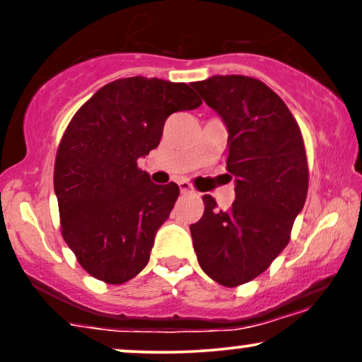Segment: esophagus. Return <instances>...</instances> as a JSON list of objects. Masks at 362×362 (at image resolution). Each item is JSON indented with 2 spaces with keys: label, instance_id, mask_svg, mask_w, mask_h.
Masks as SVG:
<instances>
[{
  "label": "esophagus",
  "instance_id": "1",
  "mask_svg": "<svg viewBox=\"0 0 362 362\" xmlns=\"http://www.w3.org/2000/svg\"><path fill=\"white\" fill-rule=\"evenodd\" d=\"M178 187H180V192H182V194H190V192H194L192 185H190L187 180L178 182Z\"/></svg>",
  "mask_w": 362,
  "mask_h": 362
}]
</instances>
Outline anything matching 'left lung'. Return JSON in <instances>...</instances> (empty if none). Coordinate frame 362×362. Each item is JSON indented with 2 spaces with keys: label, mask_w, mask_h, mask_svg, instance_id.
I'll list each match as a JSON object with an SVG mask.
<instances>
[{
  "label": "left lung",
  "mask_w": 362,
  "mask_h": 362,
  "mask_svg": "<svg viewBox=\"0 0 362 362\" xmlns=\"http://www.w3.org/2000/svg\"><path fill=\"white\" fill-rule=\"evenodd\" d=\"M228 129L226 168L235 201L218 209L204 195V214L190 224L199 265L226 288L260 276L289 242L308 192L300 126L279 95L255 78L230 74L192 83Z\"/></svg>",
  "instance_id": "left-lung-1"
}]
</instances>
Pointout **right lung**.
Wrapping results in <instances>:
<instances>
[{
  "label": "right lung",
  "instance_id": "right-lung-1",
  "mask_svg": "<svg viewBox=\"0 0 362 362\" xmlns=\"http://www.w3.org/2000/svg\"><path fill=\"white\" fill-rule=\"evenodd\" d=\"M202 100L185 83L132 76L102 86L66 127L54 167L62 238L90 276L122 284L146 267L180 189L156 185L138 160L173 112Z\"/></svg>",
  "mask_w": 362,
  "mask_h": 362
}]
</instances>
